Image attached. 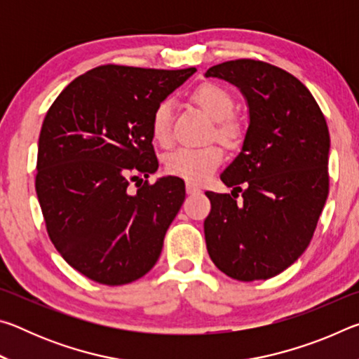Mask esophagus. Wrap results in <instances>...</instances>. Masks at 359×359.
<instances>
[{
	"mask_svg": "<svg viewBox=\"0 0 359 359\" xmlns=\"http://www.w3.org/2000/svg\"><path fill=\"white\" fill-rule=\"evenodd\" d=\"M185 190H187L188 194H199V193H201V188L190 184V182H188V184L185 185Z\"/></svg>",
	"mask_w": 359,
	"mask_h": 359,
	"instance_id": "1",
	"label": "esophagus"
}]
</instances>
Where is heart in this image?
<instances>
[{
	"label": "heart",
	"mask_w": 359,
	"mask_h": 359,
	"mask_svg": "<svg viewBox=\"0 0 359 359\" xmlns=\"http://www.w3.org/2000/svg\"><path fill=\"white\" fill-rule=\"evenodd\" d=\"M193 101L217 121L215 135L224 142H233L238 137L236 125L226 121L234 114V101L226 90L218 85H203L193 93ZM151 135L156 142L166 145L172 137V101L163 100L155 107L151 115ZM223 151L217 145L205 147H180L166 156V169L169 174L191 182L201 184L220 166Z\"/></svg>",
	"instance_id": "1"
}]
</instances>
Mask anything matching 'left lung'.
I'll use <instances>...</instances> for the list:
<instances>
[{"label": "left lung", "instance_id": "obj_1", "mask_svg": "<svg viewBox=\"0 0 359 359\" xmlns=\"http://www.w3.org/2000/svg\"><path fill=\"white\" fill-rule=\"evenodd\" d=\"M204 76L233 83L248 107L242 149L220 175L233 191H205V245L228 277L266 280L301 257L317 228L330 191V131L306 85L277 66L244 58Z\"/></svg>", "mask_w": 359, "mask_h": 359}]
</instances>
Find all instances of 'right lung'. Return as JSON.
Here are the masks:
<instances>
[{
    "label": "right lung",
    "instance_id": "obj_1",
    "mask_svg": "<svg viewBox=\"0 0 359 359\" xmlns=\"http://www.w3.org/2000/svg\"><path fill=\"white\" fill-rule=\"evenodd\" d=\"M194 72L98 66L74 79L48 109L36 193L48 238L85 277L125 285L160 258L185 184L174 175L144 182L158 169L151 115Z\"/></svg>",
    "mask_w": 359,
    "mask_h": 359
}]
</instances>
